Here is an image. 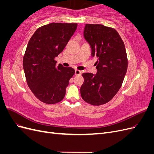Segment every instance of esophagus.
I'll return each instance as SVG.
<instances>
[{"mask_svg":"<svg viewBox=\"0 0 154 154\" xmlns=\"http://www.w3.org/2000/svg\"><path fill=\"white\" fill-rule=\"evenodd\" d=\"M81 71H79V70H75V74L76 75H80L81 74Z\"/></svg>","mask_w":154,"mask_h":154,"instance_id":"34e87169","label":"esophagus"}]
</instances>
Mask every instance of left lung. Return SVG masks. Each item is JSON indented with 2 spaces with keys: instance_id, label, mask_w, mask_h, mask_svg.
Here are the masks:
<instances>
[{
  "instance_id": "left-lung-1",
  "label": "left lung",
  "mask_w": 154,
  "mask_h": 154,
  "mask_svg": "<svg viewBox=\"0 0 154 154\" xmlns=\"http://www.w3.org/2000/svg\"><path fill=\"white\" fill-rule=\"evenodd\" d=\"M83 36L97 59V73L82 74V99L92 105H101L116 94L127 73L128 60L123 41L116 29L101 24H86Z\"/></svg>"
}]
</instances>
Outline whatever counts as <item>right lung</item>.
Masks as SVG:
<instances>
[{
  "label": "right lung",
  "instance_id": "obj_1",
  "mask_svg": "<svg viewBox=\"0 0 154 154\" xmlns=\"http://www.w3.org/2000/svg\"><path fill=\"white\" fill-rule=\"evenodd\" d=\"M77 24L51 23L37 29L30 38L23 58L26 81L34 95L47 104L61 101L75 71L57 66L61 53L77 28Z\"/></svg>",
  "mask_w": 154,
  "mask_h": 154
}]
</instances>
